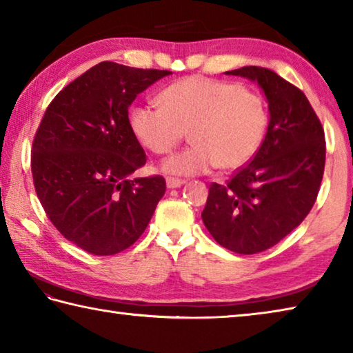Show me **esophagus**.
I'll return each instance as SVG.
<instances>
[{
  "label": "esophagus",
  "instance_id": "1",
  "mask_svg": "<svg viewBox=\"0 0 353 353\" xmlns=\"http://www.w3.org/2000/svg\"><path fill=\"white\" fill-rule=\"evenodd\" d=\"M183 183H185V181H182V179L166 177V187L168 188H179V187H182Z\"/></svg>",
  "mask_w": 353,
  "mask_h": 353
}]
</instances>
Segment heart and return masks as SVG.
<instances>
[{
	"label": "heart",
	"instance_id": "b5f03b06",
	"mask_svg": "<svg viewBox=\"0 0 353 353\" xmlns=\"http://www.w3.org/2000/svg\"><path fill=\"white\" fill-rule=\"evenodd\" d=\"M160 104L135 107L130 126L141 145L159 155L171 152L190 132L193 145L162 163L165 172L176 176L204 174L216 166L241 168L259 151L270 121L259 93L201 76L171 83Z\"/></svg>",
	"mask_w": 353,
	"mask_h": 353
}]
</instances>
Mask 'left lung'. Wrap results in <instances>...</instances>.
<instances>
[{"label":"left lung","instance_id":"left-lung-1","mask_svg":"<svg viewBox=\"0 0 353 353\" xmlns=\"http://www.w3.org/2000/svg\"><path fill=\"white\" fill-rule=\"evenodd\" d=\"M261 87L268 132L252 160L225 185L212 183L202 221L221 246L250 255L272 248L305 219L325 166L324 129L297 87L261 67L225 71Z\"/></svg>","mask_w":353,"mask_h":353}]
</instances>
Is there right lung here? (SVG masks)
<instances>
[{
    "label": "right lung",
    "mask_w": 353,
    "mask_h": 353,
    "mask_svg": "<svg viewBox=\"0 0 353 353\" xmlns=\"http://www.w3.org/2000/svg\"><path fill=\"white\" fill-rule=\"evenodd\" d=\"M168 74L101 62L59 92L41 118L31 155L35 193L56 229L85 252L132 246L165 194L162 176L132 179L146 154L129 105Z\"/></svg>",
    "instance_id": "add662e5"
}]
</instances>
